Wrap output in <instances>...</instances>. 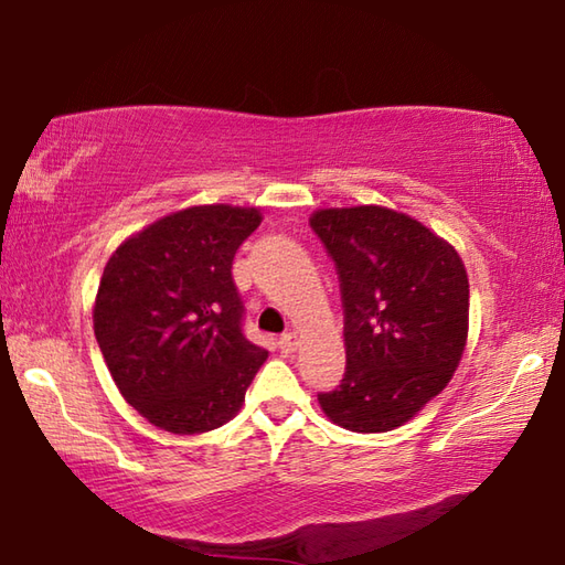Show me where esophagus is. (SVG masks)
<instances>
[{
	"mask_svg": "<svg viewBox=\"0 0 565 565\" xmlns=\"http://www.w3.org/2000/svg\"><path fill=\"white\" fill-rule=\"evenodd\" d=\"M296 347H299V333H296V331L284 333V337L279 339V349H281L284 353L296 351Z\"/></svg>",
	"mask_w": 565,
	"mask_h": 565,
	"instance_id": "esophagus-1",
	"label": "esophagus"
}]
</instances>
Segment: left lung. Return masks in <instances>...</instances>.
Returning a JSON list of instances; mask_svg holds the SVG:
<instances>
[{"label": "left lung", "instance_id": "left-lung-1", "mask_svg": "<svg viewBox=\"0 0 565 565\" xmlns=\"http://www.w3.org/2000/svg\"><path fill=\"white\" fill-rule=\"evenodd\" d=\"M309 222L337 262L347 341V374L319 394L321 411L349 431H394L461 363L466 266L446 238L386 206L319 209Z\"/></svg>", "mask_w": 565, "mask_h": 565}]
</instances>
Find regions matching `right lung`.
I'll list each match as a JSON object with an SVG mask.
<instances>
[{
    "mask_svg": "<svg viewBox=\"0 0 565 565\" xmlns=\"http://www.w3.org/2000/svg\"><path fill=\"white\" fill-rule=\"evenodd\" d=\"M256 206H189L117 246L94 299V333L119 394L149 424L194 436L224 426L269 351L242 333L232 262Z\"/></svg>",
    "mask_w": 565,
    "mask_h": 565,
    "instance_id": "1",
    "label": "right lung"
}]
</instances>
